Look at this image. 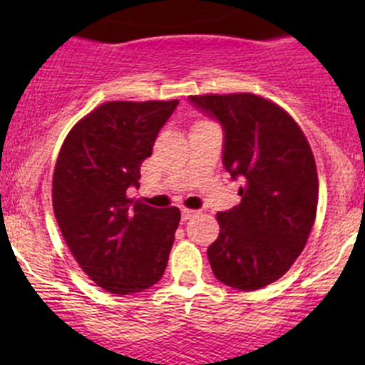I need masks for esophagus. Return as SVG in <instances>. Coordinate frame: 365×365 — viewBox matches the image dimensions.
I'll return each instance as SVG.
<instances>
[{"mask_svg": "<svg viewBox=\"0 0 365 365\" xmlns=\"http://www.w3.org/2000/svg\"><path fill=\"white\" fill-rule=\"evenodd\" d=\"M194 215H196V212H194V210H187V208L182 210V220L192 219Z\"/></svg>", "mask_w": 365, "mask_h": 365, "instance_id": "esophagus-1", "label": "esophagus"}]
</instances>
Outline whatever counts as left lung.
Masks as SVG:
<instances>
[{"label": "left lung", "instance_id": "left-lung-1", "mask_svg": "<svg viewBox=\"0 0 365 365\" xmlns=\"http://www.w3.org/2000/svg\"><path fill=\"white\" fill-rule=\"evenodd\" d=\"M224 130L222 164L242 180L240 205L217 213L213 275L240 292L264 288L304 251L318 206V173L304 132L284 109L252 93L192 95Z\"/></svg>", "mask_w": 365, "mask_h": 365}]
</instances>
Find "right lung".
<instances>
[{"label":"right lung","mask_w":365,"mask_h":365,"mask_svg":"<svg viewBox=\"0 0 365 365\" xmlns=\"http://www.w3.org/2000/svg\"><path fill=\"white\" fill-rule=\"evenodd\" d=\"M178 101L106 102L73 125L58 155L53 206L84 274L106 292L139 293L160 281L180 210L130 200L141 164Z\"/></svg>","instance_id":"obj_1"}]
</instances>
